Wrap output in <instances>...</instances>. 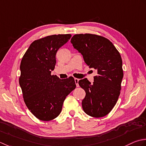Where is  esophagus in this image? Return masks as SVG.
Listing matches in <instances>:
<instances>
[{
    "label": "esophagus",
    "instance_id": "34e87169",
    "mask_svg": "<svg viewBox=\"0 0 146 146\" xmlns=\"http://www.w3.org/2000/svg\"><path fill=\"white\" fill-rule=\"evenodd\" d=\"M74 81H75V82H76V86H77V87H79V84H78V82H79V79H77V78H75V79H74Z\"/></svg>",
    "mask_w": 146,
    "mask_h": 146
}]
</instances>
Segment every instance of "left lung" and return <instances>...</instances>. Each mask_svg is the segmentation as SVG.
Returning <instances> with one entry per match:
<instances>
[{"label":"left lung","instance_id":"obj_1","mask_svg":"<svg viewBox=\"0 0 146 146\" xmlns=\"http://www.w3.org/2000/svg\"><path fill=\"white\" fill-rule=\"evenodd\" d=\"M70 42L85 63L97 72L93 84L86 78L79 81L86 92L83 110L91 117H105L115 106L120 93L123 73L120 53L109 40L96 35H75Z\"/></svg>","mask_w":146,"mask_h":146}]
</instances>
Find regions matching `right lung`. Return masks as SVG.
Here are the masks:
<instances>
[{
  "mask_svg": "<svg viewBox=\"0 0 146 146\" xmlns=\"http://www.w3.org/2000/svg\"><path fill=\"white\" fill-rule=\"evenodd\" d=\"M71 35H54L34 41L20 65L19 85L26 105L40 120L50 121L60 113L65 98L76 88L74 77L51 75L56 53Z\"/></svg>",
  "mask_w": 146,
  "mask_h": 146,
  "instance_id": "obj_1",
  "label": "right lung"
}]
</instances>
